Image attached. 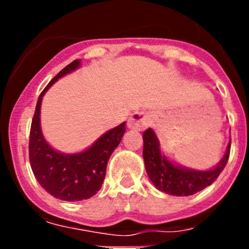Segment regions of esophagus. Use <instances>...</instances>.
Segmentation results:
<instances>
[{"label":"esophagus","instance_id":"esophagus-1","mask_svg":"<svg viewBox=\"0 0 249 249\" xmlns=\"http://www.w3.org/2000/svg\"><path fill=\"white\" fill-rule=\"evenodd\" d=\"M149 122H151V117H149L148 113L136 111L128 118V128L135 129V131H142L149 126Z\"/></svg>","mask_w":249,"mask_h":249}]
</instances>
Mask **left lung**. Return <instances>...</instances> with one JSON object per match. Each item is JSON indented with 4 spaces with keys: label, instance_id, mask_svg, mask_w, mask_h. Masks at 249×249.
Listing matches in <instances>:
<instances>
[{
    "label": "left lung",
    "instance_id": "1",
    "mask_svg": "<svg viewBox=\"0 0 249 249\" xmlns=\"http://www.w3.org/2000/svg\"><path fill=\"white\" fill-rule=\"evenodd\" d=\"M231 140L218 163L206 171L181 166L160 152V144L152 128L143 132V160L146 172L153 186L167 195L186 197L199 192L217 179L228 162Z\"/></svg>",
    "mask_w": 249,
    "mask_h": 249
}]
</instances>
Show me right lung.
I'll use <instances>...</instances> for the list:
<instances>
[{
  "instance_id": "obj_1",
  "label": "right lung",
  "mask_w": 249,
  "mask_h": 249,
  "mask_svg": "<svg viewBox=\"0 0 249 249\" xmlns=\"http://www.w3.org/2000/svg\"><path fill=\"white\" fill-rule=\"evenodd\" d=\"M74 59L51 81L36 105L30 132V163L38 183L51 196L61 201L74 202L91 198L102 187L109 157L126 132V122L103 133L89 148L77 153H63L48 144L41 129V105L51 86L61 77L80 68Z\"/></svg>"
}]
</instances>
